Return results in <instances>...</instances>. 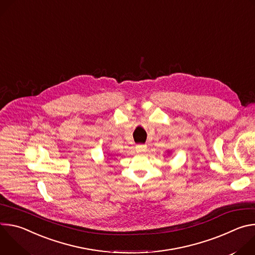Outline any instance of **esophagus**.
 Here are the masks:
<instances>
[{
  "label": "esophagus",
  "instance_id": "obj_1",
  "mask_svg": "<svg viewBox=\"0 0 255 255\" xmlns=\"http://www.w3.org/2000/svg\"><path fill=\"white\" fill-rule=\"evenodd\" d=\"M136 150H137V152H145L147 150V145L138 144L136 146Z\"/></svg>",
  "mask_w": 255,
  "mask_h": 255
}]
</instances>
